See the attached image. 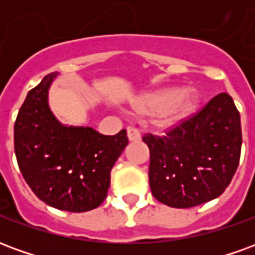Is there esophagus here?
Returning a JSON list of instances; mask_svg holds the SVG:
<instances>
[{
	"mask_svg": "<svg viewBox=\"0 0 255 255\" xmlns=\"http://www.w3.org/2000/svg\"><path fill=\"white\" fill-rule=\"evenodd\" d=\"M127 133H128V139H129L131 142H133V140H139V139H140V132H139L138 128L128 127Z\"/></svg>",
	"mask_w": 255,
	"mask_h": 255,
	"instance_id": "obj_1",
	"label": "esophagus"
}]
</instances>
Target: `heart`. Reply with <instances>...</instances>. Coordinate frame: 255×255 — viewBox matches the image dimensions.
<instances>
[{"instance_id":"1","label":"heart","mask_w":255,"mask_h":255,"mask_svg":"<svg viewBox=\"0 0 255 255\" xmlns=\"http://www.w3.org/2000/svg\"><path fill=\"white\" fill-rule=\"evenodd\" d=\"M197 97L182 89H165L143 95L133 109L139 116H161V120L172 126L191 115L197 106Z\"/></svg>"}]
</instances>
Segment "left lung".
I'll return each mask as SVG.
<instances>
[{
	"mask_svg": "<svg viewBox=\"0 0 255 255\" xmlns=\"http://www.w3.org/2000/svg\"><path fill=\"white\" fill-rule=\"evenodd\" d=\"M149 146V183L157 201L186 209L220 197L235 175L242 149L241 115L227 93L168 128L143 135Z\"/></svg>",
	"mask_w": 255,
	"mask_h": 255,
	"instance_id": "obj_1",
	"label": "left lung"
}]
</instances>
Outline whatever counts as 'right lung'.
<instances>
[{"mask_svg":"<svg viewBox=\"0 0 255 255\" xmlns=\"http://www.w3.org/2000/svg\"><path fill=\"white\" fill-rule=\"evenodd\" d=\"M49 73L28 91L14 122V153L27 184L49 206L73 213L98 208L108 195L111 171L128 144L127 131L102 135L67 127L53 116Z\"/></svg>","mask_w":255,"mask_h":255,"instance_id":"add662e5","label":"right lung"}]
</instances>
